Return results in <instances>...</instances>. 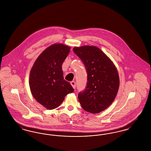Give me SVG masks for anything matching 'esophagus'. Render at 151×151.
Listing matches in <instances>:
<instances>
[{
    "label": "esophagus",
    "instance_id": "esophagus-1",
    "mask_svg": "<svg viewBox=\"0 0 151 151\" xmlns=\"http://www.w3.org/2000/svg\"><path fill=\"white\" fill-rule=\"evenodd\" d=\"M70 84H71V85L72 86L73 88L75 89V88H76V83H75V82L74 81H71V82L70 83Z\"/></svg>",
    "mask_w": 151,
    "mask_h": 151
}]
</instances>
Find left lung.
<instances>
[{
	"label": "left lung",
	"mask_w": 151,
	"mask_h": 151,
	"mask_svg": "<svg viewBox=\"0 0 151 151\" xmlns=\"http://www.w3.org/2000/svg\"><path fill=\"white\" fill-rule=\"evenodd\" d=\"M73 51L87 72L86 86L78 94L79 102L86 111L99 113L115 99L119 86L118 71L110 58L96 46L75 47Z\"/></svg>",
	"instance_id": "obj_1"
}]
</instances>
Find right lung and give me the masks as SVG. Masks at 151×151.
<instances>
[{
	"label": "right lung",
	"mask_w": 151,
	"mask_h": 151,
	"mask_svg": "<svg viewBox=\"0 0 151 151\" xmlns=\"http://www.w3.org/2000/svg\"><path fill=\"white\" fill-rule=\"evenodd\" d=\"M70 47L55 43L46 49L36 59L30 72L29 86L36 100L45 108H58L65 96L74 91L65 80L62 65Z\"/></svg>",
	"instance_id": "obj_1"
}]
</instances>
